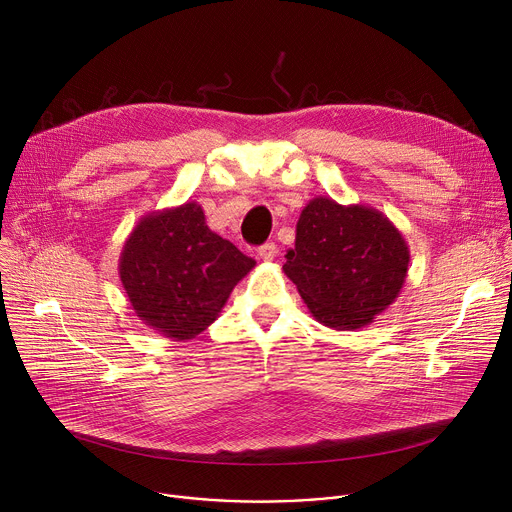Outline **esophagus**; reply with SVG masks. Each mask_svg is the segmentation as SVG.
<instances>
[{
  "mask_svg": "<svg viewBox=\"0 0 512 512\" xmlns=\"http://www.w3.org/2000/svg\"><path fill=\"white\" fill-rule=\"evenodd\" d=\"M277 257V245L275 243H265L259 247V259L263 261H273Z\"/></svg>",
  "mask_w": 512,
  "mask_h": 512,
  "instance_id": "1",
  "label": "esophagus"
}]
</instances>
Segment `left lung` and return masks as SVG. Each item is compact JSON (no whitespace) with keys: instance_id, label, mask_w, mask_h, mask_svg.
Segmentation results:
<instances>
[{"instance_id":"1","label":"left lung","mask_w":512,"mask_h":512,"mask_svg":"<svg viewBox=\"0 0 512 512\" xmlns=\"http://www.w3.org/2000/svg\"><path fill=\"white\" fill-rule=\"evenodd\" d=\"M285 259L283 273L320 324L358 330L401 294L409 247L381 210L318 196L304 206Z\"/></svg>"}]
</instances>
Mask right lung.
I'll return each instance as SVG.
<instances>
[{
    "mask_svg": "<svg viewBox=\"0 0 512 512\" xmlns=\"http://www.w3.org/2000/svg\"><path fill=\"white\" fill-rule=\"evenodd\" d=\"M253 267L251 257L208 229L196 202L145 214L119 257L137 318L174 340L206 330Z\"/></svg>",
    "mask_w": 512,
    "mask_h": 512,
    "instance_id": "add662e5",
    "label": "right lung"
}]
</instances>
